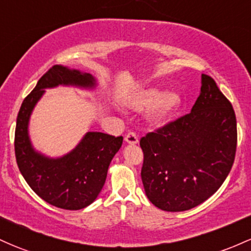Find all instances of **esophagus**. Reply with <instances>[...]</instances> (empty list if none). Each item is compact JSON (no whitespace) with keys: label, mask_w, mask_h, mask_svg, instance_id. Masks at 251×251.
Listing matches in <instances>:
<instances>
[{"label":"esophagus","mask_w":251,"mask_h":251,"mask_svg":"<svg viewBox=\"0 0 251 251\" xmlns=\"http://www.w3.org/2000/svg\"><path fill=\"white\" fill-rule=\"evenodd\" d=\"M125 140L128 144H137L138 143V136L134 132H128L125 136Z\"/></svg>","instance_id":"1"}]
</instances>
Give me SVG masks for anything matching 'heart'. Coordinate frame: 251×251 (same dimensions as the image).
Listing matches in <instances>:
<instances>
[{"mask_svg": "<svg viewBox=\"0 0 251 251\" xmlns=\"http://www.w3.org/2000/svg\"><path fill=\"white\" fill-rule=\"evenodd\" d=\"M131 106L136 109H145L152 107L150 118L155 123H163L175 114L182 103V98L176 92L163 94L161 88L150 87L140 90L131 100Z\"/></svg>", "mask_w": 251, "mask_h": 251, "instance_id": "1", "label": "heart"}]
</instances>
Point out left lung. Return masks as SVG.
Returning a JSON list of instances; mask_svg holds the SVG:
<instances>
[{"label": "left lung", "instance_id": "obj_1", "mask_svg": "<svg viewBox=\"0 0 251 251\" xmlns=\"http://www.w3.org/2000/svg\"><path fill=\"white\" fill-rule=\"evenodd\" d=\"M139 144L148 199L167 212L191 210L218 191L232 168L237 148L232 104L202 74L191 113L149 132Z\"/></svg>", "mask_w": 251, "mask_h": 251}]
</instances>
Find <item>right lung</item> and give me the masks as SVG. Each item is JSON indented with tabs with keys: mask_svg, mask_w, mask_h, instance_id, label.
<instances>
[{
	"mask_svg": "<svg viewBox=\"0 0 251 251\" xmlns=\"http://www.w3.org/2000/svg\"><path fill=\"white\" fill-rule=\"evenodd\" d=\"M94 88L90 74L53 65L25 98L15 127L16 163L33 192L50 205L64 210H81L100 194L109 163L123 144V137L102 132H88L71 152L59 158H50L37 152L28 137V121L33 108L46 88L57 85Z\"/></svg>",
	"mask_w": 251,
	"mask_h": 251,
	"instance_id": "obj_1",
	"label": "right lung"
}]
</instances>
